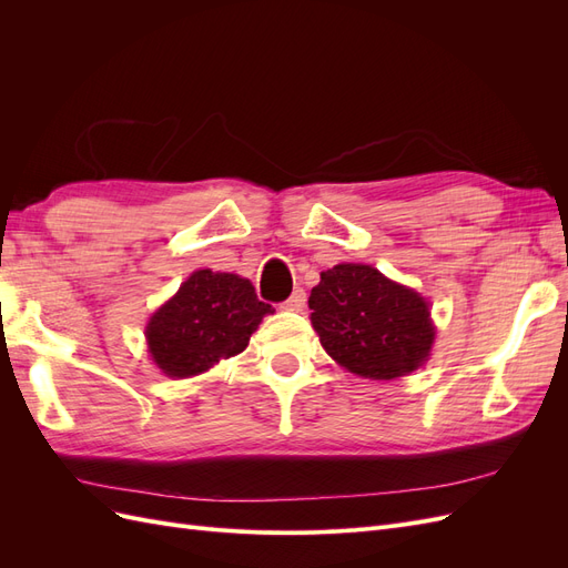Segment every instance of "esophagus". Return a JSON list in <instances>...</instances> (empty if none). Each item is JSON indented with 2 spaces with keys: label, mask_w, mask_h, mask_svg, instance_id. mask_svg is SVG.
Returning <instances> with one entry per match:
<instances>
[{
  "label": "esophagus",
  "mask_w": 568,
  "mask_h": 568,
  "mask_svg": "<svg viewBox=\"0 0 568 568\" xmlns=\"http://www.w3.org/2000/svg\"><path fill=\"white\" fill-rule=\"evenodd\" d=\"M305 291L303 288H296L294 291V294H291L284 303H282V307H284V311H288V313H301L303 311V307H305Z\"/></svg>",
  "instance_id": "obj_1"
}]
</instances>
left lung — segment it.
<instances>
[{"instance_id": "obj_1", "label": "left lung", "mask_w": 568, "mask_h": 568, "mask_svg": "<svg viewBox=\"0 0 568 568\" xmlns=\"http://www.w3.org/2000/svg\"><path fill=\"white\" fill-rule=\"evenodd\" d=\"M307 305L322 348L365 379L405 376L432 353L436 326L428 303L372 265L341 263L322 272Z\"/></svg>"}]
</instances>
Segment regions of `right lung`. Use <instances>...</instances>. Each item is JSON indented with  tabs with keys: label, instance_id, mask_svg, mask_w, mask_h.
I'll return each instance as SVG.
<instances>
[{
	"label": "right lung",
	"instance_id": "obj_1",
	"mask_svg": "<svg viewBox=\"0 0 568 568\" xmlns=\"http://www.w3.org/2000/svg\"><path fill=\"white\" fill-rule=\"evenodd\" d=\"M272 305L257 301L248 280L196 270L146 324V346L156 367L173 379L209 372L239 355Z\"/></svg>",
	"mask_w": 568,
	"mask_h": 568
}]
</instances>
